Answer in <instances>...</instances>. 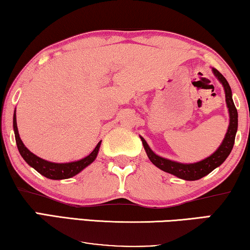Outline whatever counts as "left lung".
<instances>
[{
	"label": "left lung",
	"instance_id": "8db88e82",
	"mask_svg": "<svg viewBox=\"0 0 250 250\" xmlns=\"http://www.w3.org/2000/svg\"><path fill=\"white\" fill-rule=\"evenodd\" d=\"M212 71L214 76L216 77L217 80L222 83L224 93H226V102L228 110H229V117H230V122L229 126H228V131L224 136V139L221 145L219 146L215 152H214L212 155H209L206 159H204L199 162H196V163H180V162L171 161L167 159H164V157H161L156 155L155 153L150 149L148 144L146 143V140L140 137L142 139L144 148H145V152L148 156L150 162L155 165L156 167H159L160 170L167 172V173L173 174L175 177L182 179V180L187 181H195L199 180L203 177H205L208 173H210L214 168L219 167L221 164L223 163L224 161L227 160V157L230 155L232 148H233L234 145V139H235V133H237L238 130V112L237 108L234 106L233 100H232V90L229 85V83L227 82V79L221 75V73L217 71L215 68H212Z\"/></svg>",
	"mask_w": 250,
	"mask_h": 250
}]
</instances>
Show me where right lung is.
Here are the masks:
<instances>
[{
    "mask_svg": "<svg viewBox=\"0 0 250 250\" xmlns=\"http://www.w3.org/2000/svg\"><path fill=\"white\" fill-rule=\"evenodd\" d=\"M13 131H15L17 147H18L20 155L22 156V159L24 161H26V163L28 165H30L31 167H34L38 173L44 175V177L47 179H52V180L69 179L75 177V175L78 174L79 172H82L83 168L90 165L95 161V159H96L102 143L101 140V142L96 145V147H95L93 152L82 160L68 162V163H54V162H48L46 160H43L41 159V157L36 156L24 146V144L22 143V140H21L19 136L18 126H17L16 110L15 113H13Z\"/></svg>",
    "mask_w": 250,
    "mask_h": 250,
    "instance_id": "right-lung-1",
    "label": "right lung"
}]
</instances>
